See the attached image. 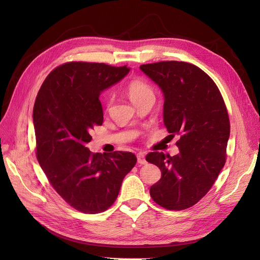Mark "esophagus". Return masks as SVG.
<instances>
[{
    "label": "esophagus",
    "instance_id": "34e87169",
    "mask_svg": "<svg viewBox=\"0 0 260 260\" xmlns=\"http://www.w3.org/2000/svg\"><path fill=\"white\" fill-rule=\"evenodd\" d=\"M137 161H138L139 165H146L147 161L145 159V154L144 153H139L137 155Z\"/></svg>",
    "mask_w": 260,
    "mask_h": 260
}]
</instances>
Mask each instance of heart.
Instances as JSON below:
<instances>
[{
    "label": "heart",
    "mask_w": 260,
    "mask_h": 260,
    "mask_svg": "<svg viewBox=\"0 0 260 260\" xmlns=\"http://www.w3.org/2000/svg\"><path fill=\"white\" fill-rule=\"evenodd\" d=\"M126 92L134 104H137L138 102L149 98L155 99V93L152 86L142 79L132 80L126 86ZM109 103H111V100H108V104Z\"/></svg>",
    "instance_id": "b5f03b06"
}]
</instances>
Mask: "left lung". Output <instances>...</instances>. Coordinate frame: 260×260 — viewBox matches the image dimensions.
I'll return each instance as SVG.
<instances>
[{
  "label": "left lung",
  "instance_id": "obj_1",
  "mask_svg": "<svg viewBox=\"0 0 260 260\" xmlns=\"http://www.w3.org/2000/svg\"><path fill=\"white\" fill-rule=\"evenodd\" d=\"M140 70L163 93V122L170 136L180 135L177 155L146 156L161 171L149 194L168 210L190 208L209 192L225 163L230 120L222 95L193 64L163 61L141 65Z\"/></svg>",
  "mask_w": 260,
  "mask_h": 260
}]
</instances>
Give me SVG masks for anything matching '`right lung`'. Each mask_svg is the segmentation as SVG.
Wrapping results in <instances>:
<instances>
[{
    "instance_id": "obj_1",
    "label": "right lung",
    "mask_w": 260,
    "mask_h": 260,
    "mask_svg": "<svg viewBox=\"0 0 260 260\" xmlns=\"http://www.w3.org/2000/svg\"><path fill=\"white\" fill-rule=\"evenodd\" d=\"M104 63H65L47 76L34 106L37 158L52 187L82 213L115 202L137 158L129 152L92 154L90 132L103 123L100 94L129 73Z\"/></svg>"
}]
</instances>
